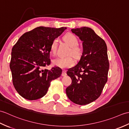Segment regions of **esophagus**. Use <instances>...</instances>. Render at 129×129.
Listing matches in <instances>:
<instances>
[{
    "label": "esophagus",
    "mask_w": 129,
    "mask_h": 129,
    "mask_svg": "<svg viewBox=\"0 0 129 129\" xmlns=\"http://www.w3.org/2000/svg\"><path fill=\"white\" fill-rule=\"evenodd\" d=\"M61 75H62V76H66V75H67V72H66V71H65V70H63L62 72V74H61Z\"/></svg>",
    "instance_id": "1"
}]
</instances>
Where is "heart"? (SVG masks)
I'll return each mask as SVG.
<instances>
[{
  "label": "heart",
  "mask_w": 129,
  "mask_h": 129,
  "mask_svg": "<svg viewBox=\"0 0 129 129\" xmlns=\"http://www.w3.org/2000/svg\"><path fill=\"white\" fill-rule=\"evenodd\" d=\"M65 42L70 46V49L69 51V54H72L76 59L80 58L83 55V50L81 46L78 45L79 40L78 38L73 33H68L64 36ZM57 47V40L56 39L53 40L52 42L50 51V53L55 55L56 53ZM53 64L59 68H66L72 67L75 63L74 60L71 55L65 57H59L53 60Z\"/></svg>",
  "instance_id": "obj_1"
}]
</instances>
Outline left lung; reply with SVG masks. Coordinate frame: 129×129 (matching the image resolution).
<instances>
[{
  "label": "left lung",
  "mask_w": 129,
  "mask_h": 129,
  "mask_svg": "<svg viewBox=\"0 0 129 129\" xmlns=\"http://www.w3.org/2000/svg\"><path fill=\"white\" fill-rule=\"evenodd\" d=\"M72 31L83 41V53L78 64L67 73L72 82L66 93L73 103L84 105L100 96L108 80L107 46L105 41L88 27L72 29Z\"/></svg>",
  "instance_id": "8db88e82"
}]
</instances>
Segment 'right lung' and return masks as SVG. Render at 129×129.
I'll return each mask as SVG.
<instances>
[{"label": "right lung", "instance_id": "1", "mask_svg": "<svg viewBox=\"0 0 129 129\" xmlns=\"http://www.w3.org/2000/svg\"><path fill=\"white\" fill-rule=\"evenodd\" d=\"M67 28L39 26L26 32L13 46L10 68L13 85L23 98L37 100L47 93L50 83L61 75L62 70L50 64V48L55 38Z\"/></svg>", "mask_w": 129, "mask_h": 129}]
</instances>
